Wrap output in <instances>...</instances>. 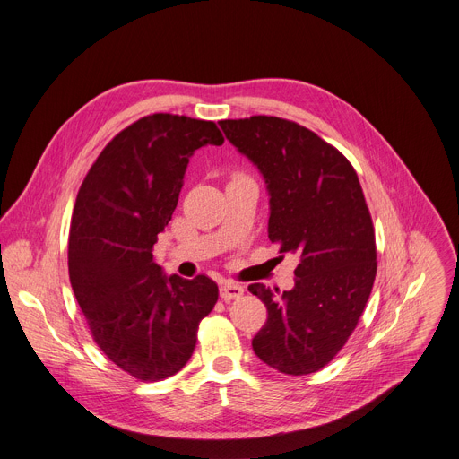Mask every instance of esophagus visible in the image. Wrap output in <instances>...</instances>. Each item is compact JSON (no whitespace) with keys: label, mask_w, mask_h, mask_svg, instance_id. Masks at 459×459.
<instances>
[{"label":"esophagus","mask_w":459,"mask_h":459,"mask_svg":"<svg viewBox=\"0 0 459 459\" xmlns=\"http://www.w3.org/2000/svg\"><path fill=\"white\" fill-rule=\"evenodd\" d=\"M242 294H244V289H242L240 285H237V283H224V285L221 287V298H222L224 301L238 299Z\"/></svg>","instance_id":"34e87169"}]
</instances>
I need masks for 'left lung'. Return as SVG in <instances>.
Here are the masks:
<instances>
[{
  "instance_id": "left-lung-1",
  "label": "left lung",
  "mask_w": 459,
  "mask_h": 459,
  "mask_svg": "<svg viewBox=\"0 0 459 459\" xmlns=\"http://www.w3.org/2000/svg\"><path fill=\"white\" fill-rule=\"evenodd\" d=\"M263 172L268 238L298 254L296 287L248 290L266 305L255 355L285 375L325 368L357 329L377 275L375 228L357 170L312 130L273 116L219 121Z\"/></svg>"
}]
</instances>
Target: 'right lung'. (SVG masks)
<instances>
[{"label":"right lung","instance_id":"add662e5","mask_svg":"<svg viewBox=\"0 0 459 459\" xmlns=\"http://www.w3.org/2000/svg\"><path fill=\"white\" fill-rule=\"evenodd\" d=\"M213 121L152 114L100 151L79 189L67 242L69 281L91 338L141 382L178 373L219 287L200 273L165 277L152 261L178 204L189 156L222 145Z\"/></svg>","mask_w":459,"mask_h":459}]
</instances>
